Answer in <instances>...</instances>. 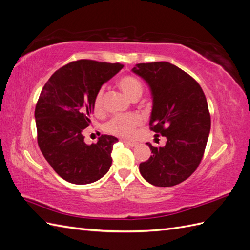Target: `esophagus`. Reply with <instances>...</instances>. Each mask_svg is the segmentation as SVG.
<instances>
[{
	"label": "esophagus",
	"instance_id": "esophagus-1",
	"mask_svg": "<svg viewBox=\"0 0 250 250\" xmlns=\"http://www.w3.org/2000/svg\"><path fill=\"white\" fill-rule=\"evenodd\" d=\"M125 145H127V146H130V147H135L136 145H137V143L136 142H132V141H123Z\"/></svg>",
	"mask_w": 250,
	"mask_h": 250
}]
</instances>
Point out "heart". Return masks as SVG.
I'll return each instance as SVG.
<instances>
[{
    "instance_id": "1",
    "label": "heart",
    "mask_w": 250,
    "mask_h": 250,
    "mask_svg": "<svg viewBox=\"0 0 250 250\" xmlns=\"http://www.w3.org/2000/svg\"><path fill=\"white\" fill-rule=\"evenodd\" d=\"M118 86L131 100L135 101L142 96L144 85L142 81L134 75H124L118 81ZM92 107L96 113L102 112L103 108V88L99 89L95 96ZM142 125V118L136 114H117L107 120L103 125V130L120 137H131L135 130Z\"/></svg>"
}]
</instances>
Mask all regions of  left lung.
<instances>
[{
    "label": "left lung",
    "mask_w": 250,
    "mask_h": 250,
    "mask_svg": "<svg viewBox=\"0 0 250 250\" xmlns=\"http://www.w3.org/2000/svg\"><path fill=\"white\" fill-rule=\"evenodd\" d=\"M132 71L151 89L150 130L167 138L164 147L147 143L152 155L139 164V171L155 187H173L187 180L204 156L211 129L206 96L189 74L170 62L137 63Z\"/></svg>",
    "instance_id": "1"
}]
</instances>
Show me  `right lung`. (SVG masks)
Returning a JSON list of instances; mask_svg holds the SVG:
<instances>
[{
  "instance_id": "right-lung-1",
  "label": "right lung",
  "mask_w": 250,
  "mask_h": 250,
  "mask_svg": "<svg viewBox=\"0 0 250 250\" xmlns=\"http://www.w3.org/2000/svg\"><path fill=\"white\" fill-rule=\"evenodd\" d=\"M124 65L90 60L71 62L56 70L40 92L35 108L37 142L54 171L73 184L101 179L112 165V135H101L97 144L84 142L90 124L92 102L101 86Z\"/></svg>"
}]
</instances>
